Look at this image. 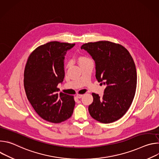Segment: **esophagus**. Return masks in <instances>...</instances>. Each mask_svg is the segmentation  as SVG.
<instances>
[{
	"instance_id": "obj_1",
	"label": "esophagus",
	"mask_w": 159,
	"mask_h": 159,
	"mask_svg": "<svg viewBox=\"0 0 159 159\" xmlns=\"http://www.w3.org/2000/svg\"><path fill=\"white\" fill-rule=\"evenodd\" d=\"M76 96H77V98H79V99H80V98H81L82 96H83V94H77V95H76Z\"/></svg>"
}]
</instances>
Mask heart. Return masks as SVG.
<instances>
[{"mask_svg":"<svg viewBox=\"0 0 159 159\" xmlns=\"http://www.w3.org/2000/svg\"><path fill=\"white\" fill-rule=\"evenodd\" d=\"M90 61H93L89 57H87L86 55H80L78 57V62L80 64V65H82L83 64H85V63H86L87 62H90ZM68 66H69V63H65V69H66Z\"/></svg>","mask_w":159,"mask_h":159,"instance_id":"1","label":"heart"}]
</instances>
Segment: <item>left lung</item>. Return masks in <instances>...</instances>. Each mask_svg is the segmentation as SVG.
Wrapping results in <instances>:
<instances>
[{"label": "left lung", "mask_w": 159, "mask_h": 159, "mask_svg": "<svg viewBox=\"0 0 159 159\" xmlns=\"http://www.w3.org/2000/svg\"><path fill=\"white\" fill-rule=\"evenodd\" d=\"M96 63V77L107 86L102 97L93 93L90 115L102 123L122 118L129 108L137 88V75L134 60L123 45L108 41L82 45Z\"/></svg>", "instance_id": "obj_1"}]
</instances>
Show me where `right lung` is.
<instances>
[{"label": "right lung", "mask_w": 159, "mask_h": 159, "mask_svg": "<svg viewBox=\"0 0 159 159\" xmlns=\"http://www.w3.org/2000/svg\"><path fill=\"white\" fill-rule=\"evenodd\" d=\"M75 43L51 41L37 47L30 55L24 72V86L29 102L44 120L60 123L71 117L73 96L58 94L65 76L64 57Z\"/></svg>", "instance_id": "obj_1"}]
</instances>
